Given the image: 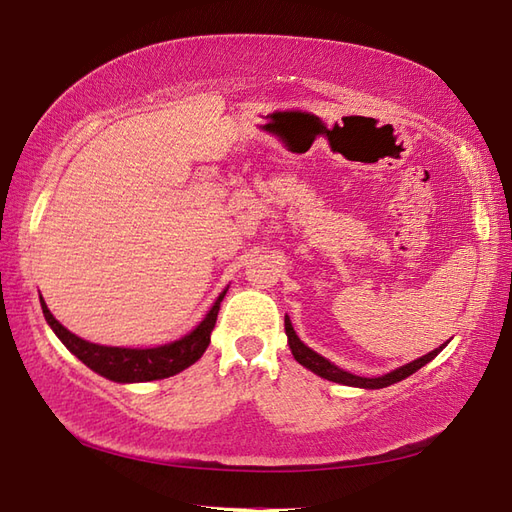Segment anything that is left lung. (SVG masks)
Masks as SVG:
<instances>
[{
  "instance_id": "1",
  "label": "left lung",
  "mask_w": 512,
  "mask_h": 512,
  "mask_svg": "<svg viewBox=\"0 0 512 512\" xmlns=\"http://www.w3.org/2000/svg\"><path fill=\"white\" fill-rule=\"evenodd\" d=\"M285 334H287L289 350H292L294 359H296L298 363H301L303 368L312 370L314 374L323 376V379H327V381L343 383V385H352V388H365V390L388 388V385H392V383L403 381V379H406V376L414 374L417 370H421L423 365L430 363V361L435 359V356L443 350V347H446V343H443V345L437 347V350L428 352L426 356H421V359H417V361H412V363H408V365H401V368L392 370V372L383 374V376H374V379H368V376H356V374H350V372H345V370H341V368H336V365L327 361L325 356H321V354H316L314 350H310V347H307L301 339H298L296 332H294V327H292V321H289L287 316H285Z\"/></svg>"
}]
</instances>
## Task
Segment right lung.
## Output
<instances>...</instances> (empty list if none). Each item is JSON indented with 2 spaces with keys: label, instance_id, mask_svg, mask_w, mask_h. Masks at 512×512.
<instances>
[{
  "label": "right lung",
  "instance_id": "right-lung-1",
  "mask_svg": "<svg viewBox=\"0 0 512 512\" xmlns=\"http://www.w3.org/2000/svg\"><path fill=\"white\" fill-rule=\"evenodd\" d=\"M225 294L227 289L216 298V303L211 305V310L202 318L200 325H196V330H191L187 336H182V339L173 343L144 347V350H138V347H109L84 341L57 321L42 298L40 303L46 323L51 325L57 339L69 347L84 365H89L93 372H98L115 383H144L167 379V376L178 374L189 368V365H194L200 356L205 354Z\"/></svg>",
  "mask_w": 512,
  "mask_h": 512
}]
</instances>
